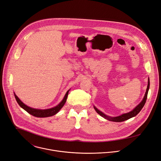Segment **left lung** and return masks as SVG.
I'll return each mask as SVG.
<instances>
[{"instance_id": "8db88e82", "label": "left lung", "mask_w": 161, "mask_h": 161, "mask_svg": "<svg viewBox=\"0 0 161 161\" xmlns=\"http://www.w3.org/2000/svg\"><path fill=\"white\" fill-rule=\"evenodd\" d=\"M149 89V79L148 78V82H147V87L146 89V93L144 97H143L142 100L140 102V103L137 105L136 107H135L132 111L128 112V113H125V114H123L119 116H117V117H110V116H108L106 114H104L103 112H102L101 111H100L98 109H97L95 106H94V108L95 109V111L100 115L102 116L103 117H104V119L109 120L110 121H114V122H122L124 121H126L127 119H130V118L135 117L136 116L140 111L141 109L143 108V106H144L146 102V100H147V93H148V91Z\"/></svg>"}]
</instances>
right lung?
I'll list each match as a JSON object with an SVG mask.
<instances>
[{
	"label": "right lung",
	"mask_w": 161,
	"mask_h": 161,
	"mask_svg": "<svg viewBox=\"0 0 161 161\" xmlns=\"http://www.w3.org/2000/svg\"><path fill=\"white\" fill-rule=\"evenodd\" d=\"M69 91H70V89L69 91H67L63 99L61 100V102L58 105H57L56 106L52 108L44 109H36V108H33L29 107V106H27L26 104H25L15 93H14V96H15L17 103H18V104L20 106V107L22 108L23 109H25V111L28 112L29 114H30L31 115L35 116V117H47L53 116V115L57 114L59 111H60V109L63 107V106L64 105V104L66 103Z\"/></svg>",
	"instance_id": "add662e5"
}]
</instances>
